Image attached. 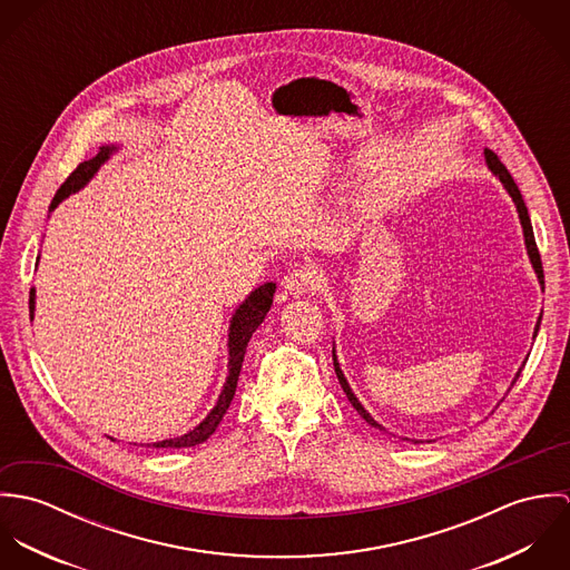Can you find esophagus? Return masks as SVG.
Returning a JSON list of instances; mask_svg holds the SVG:
<instances>
[{
	"label": "esophagus",
	"instance_id": "obj_1",
	"mask_svg": "<svg viewBox=\"0 0 570 570\" xmlns=\"http://www.w3.org/2000/svg\"><path fill=\"white\" fill-rule=\"evenodd\" d=\"M316 287V276L309 267H294L285 278H283V289L292 296H303Z\"/></svg>",
	"mask_w": 570,
	"mask_h": 570
}]
</instances>
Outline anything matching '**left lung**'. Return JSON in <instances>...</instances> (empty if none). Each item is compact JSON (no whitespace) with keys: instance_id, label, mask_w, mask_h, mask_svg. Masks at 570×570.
<instances>
[{"instance_id":"obj_1","label":"left lung","mask_w":570,"mask_h":570,"mask_svg":"<svg viewBox=\"0 0 570 570\" xmlns=\"http://www.w3.org/2000/svg\"><path fill=\"white\" fill-rule=\"evenodd\" d=\"M485 160H488V166L491 168V173L493 175H498V179L502 181V186L507 188V193L511 195V199H513V204H515V208H518V217H520V224H522V233H524V245H527V254H529V258H531V265H533V269H535V274H538V281H540V285H544V269H542V258H540V252H538V245H535V237H533V228H531V219H529V210H527V206H524V199H522V195H520V190H518V186H515V181H513V177L509 175V170H507V166L498 160V156L493 154V151H489L485 149ZM540 323H542V316L538 318V325H535V333L533 335H538V328H540ZM333 368H335V375H337V382H340V386H342V391L346 393V397H348V402H351V406L357 410V414L368 423V425H373V428H377V430H384V425H380L371 414H368V410H364V406L360 404V400L353 395V391H351V386H348V382H346V377H344V373H342V368H340V364H337V357H335V351H333ZM520 373H522V368L515 373V377H513V382H511V386L515 384V380L520 377ZM511 391V389H509ZM416 443V441H414ZM430 443V441H428Z\"/></svg>"}]
</instances>
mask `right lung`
Here are the masks:
<instances>
[{
    "instance_id": "right-lung-1",
    "label": "right lung",
    "mask_w": 570,
    "mask_h": 570,
    "mask_svg": "<svg viewBox=\"0 0 570 570\" xmlns=\"http://www.w3.org/2000/svg\"><path fill=\"white\" fill-rule=\"evenodd\" d=\"M114 151H116L114 145L111 147H100V151L91 160H85V163L79 164L77 170L57 190V195H55V199L50 204V210H55L72 193L81 190L82 186L96 175L100 164L107 163ZM274 292H276V283L261 285L258 289H254L245 298L244 305H239V309L235 312V316L230 321V331H228V355H230V360H228V377H226V384H224V391H222L217 404L208 412V416L197 428H193L190 432H186L181 436H175V439L158 441V443H154V448H190V445L204 443L217 430L219 421L224 419L226 410L230 407V402L235 397L239 373H242V364H244L245 346H247L252 333L258 328V325L263 323V318L267 316V312L272 307ZM32 312H35V289H30V316H32Z\"/></svg>"
}]
</instances>
